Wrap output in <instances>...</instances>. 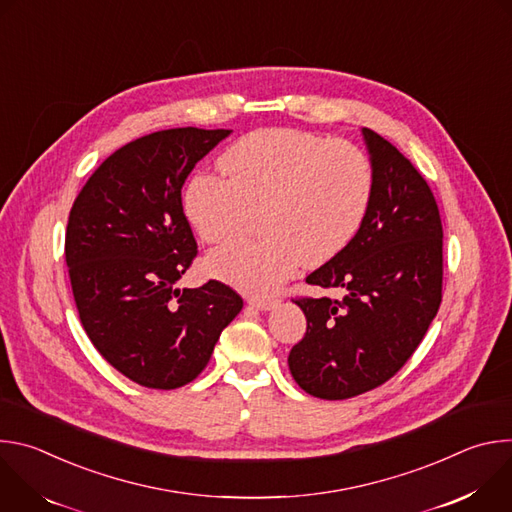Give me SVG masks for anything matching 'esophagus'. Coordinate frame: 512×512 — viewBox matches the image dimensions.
Segmentation results:
<instances>
[{
  "label": "esophagus",
  "mask_w": 512,
  "mask_h": 512,
  "mask_svg": "<svg viewBox=\"0 0 512 512\" xmlns=\"http://www.w3.org/2000/svg\"><path fill=\"white\" fill-rule=\"evenodd\" d=\"M247 302H249V306H253V308H257V310H263V312L273 310V308L279 304L277 298H249Z\"/></svg>",
  "instance_id": "esophagus-1"
}]
</instances>
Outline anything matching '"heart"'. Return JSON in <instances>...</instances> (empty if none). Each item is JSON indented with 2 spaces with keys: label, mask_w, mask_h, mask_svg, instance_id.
I'll return each mask as SVG.
<instances>
[{
  "label": "heart",
  "mask_w": 512,
  "mask_h": 512,
  "mask_svg": "<svg viewBox=\"0 0 512 512\" xmlns=\"http://www.w3.org/2000/svg\"><path fill=\"white\" fill-rule=\"evenodd\" d=\"M225 176L198 174L184 194L190 225L206 243L243 235L261 210L267 233L208 257V271L267 296L304 261L318 265L360 231L373 198V166L358 145L294 127L247 133L218 160Z\"/></svg>",
  "instance_id": "obj_1"
}]
</instances>
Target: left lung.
<instances>
[{
    "label": "left lung",
    "instance_id": "obj_1",
    "mask_svg": "<svg viewBox=\"0 0 512 512\" xmlns=\"http://www.w3.org/2000/svg\"><path fill=\"white\" fill-rule=\"evenodd\" d=\"M373 198L354 239L306 283L346 289L342 300L296 298L308 328L289 371L310 395L338 401L395 377L442 304L440 208L415 166L373 129H362Z\"/></svg>",
    "mask_w": 512,
    "mask_h": 512
}]
</instances>
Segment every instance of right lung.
Listing matches in <instances>:
<instances>
[{"label":"right lung","mask_w":512,"mask_h":512,"mask_svg":"<svg viewBox=\"0 0 512 512\" xmlns=\"http://www.w3.org/2000/svg\"><path fill=\"white\" fill-rule=\"evenodd\" d=\"M229 133L176 127L137 137L93 172L70 208L64 257L79 318L101 356L141 387L194 381L243 308L216 279L176 287L198 255L184 180Z\"/></svg>","instance_id":"1"}]
</instances>
